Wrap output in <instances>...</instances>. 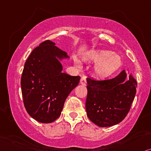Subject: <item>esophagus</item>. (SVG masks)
I'll return each mask as SVG.
<instances>
[{
  "label": "esophagus",
  "instance_id": "obj_1",
  "mask_svg": "<svg viewBox=\"0 0 151 151\" xmlns=\"http://www.w3.org/2000/svg\"><path fill=\"white\" fill-rule=\"evenodd\" d=\"M80 83L83 86H86V85L87 82H86V77H81V79H80Z\"/></svg>",
  "mask_w": 151,
  "mask_h": 151
}]
</instances>
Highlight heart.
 Listing matches in <instances>:
<instances>
[{
  "label": "heart",
  "instance_id": "obj_1",
  "mask_svg": "<svg viewBox=\"0 0 151 151\" xmlns=\"http://www.w3.org/2000/svg\"><path fill=\"white\" fill-rule=\"evenodd\" d=\"M86 57L91 61L98 62L94 67V73L102 79L111 76L123 65L121 57L110 51H91Z\"/></svg>",
  "mask_w": 151,
  "mask_h": 151
}]
</instances>
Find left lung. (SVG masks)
Segmentation results:
<instances>
[{"instance_id":"8db88e82","label":"left lung","mask_w":151,"mask_h":151,"mask_svg":"<svg viewBox=\"0 0 151 151\" xmlns=\"http://www.w3.org/2000/svg\"><path fill=\"white\" fill-rule=\"evenodd\" d=\"M127 75L125 70H123L111 79H86L87 116L98 126L116 125L128 114L136 94L137 83L131 74L128 79Z\"/></svg>"}]
</instances>
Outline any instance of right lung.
I'll list each match as a JSON object with an SVG mask.
<instances>
[{"label":"right lung","mask_w":151,"mask_h":151,"mask_svg":"<svg viewBox=\"0 0 151 151\" xmlns=\"http://www.w3.org/2000/svg\"><path fill=\"white\" fill-rule=\"evenodd\" d=\"M65 58H69L66 52L46 40L33 49L25 63L21 79L24 106L40 123L56 121L66 98L79 83V76L62 72L60 60Z\"/></svg>","instance_id":"add662e5"}]
</instances>
